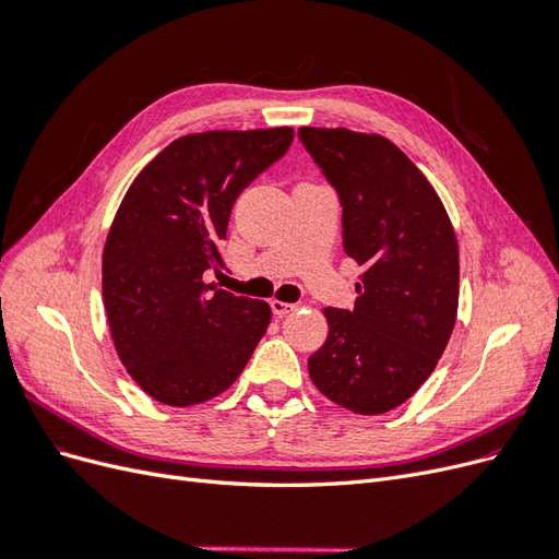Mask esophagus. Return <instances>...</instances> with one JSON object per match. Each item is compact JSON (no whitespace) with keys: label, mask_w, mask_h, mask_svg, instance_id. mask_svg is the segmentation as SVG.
Returning <instances> with one entry per match:
<instances>
[{"label":"esophagus","mask_w":559,"mask_h":559,"mask_svg":"<svg viewBox=\"0 0 559 559\" xmlns=\"http://www.w3.org/2000/svg\"><path fill=\"white\" fill-rule=\"evenodd\" d=\"M270 308H273L275 317H286L296 310L294 302H282V300H270Z\"/></svg>","instance_id":"obj_1"}]
</instances>
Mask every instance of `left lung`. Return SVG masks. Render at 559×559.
<instances>
[{"mask_svg": "<svg viewBox=\"0 0 559 559\" xmlns=\"http://www.w3.org/2000/svg\"><path fill=\"white\" fill-rule=\"evenodd\" d=\"M343 207V247L364 267L352 310L326 308L308 359L314 386L359 415L408 401L445 352L460 302V249L433 186L380 134L300 128Z\"/></svg>", "mask_w": 559, "mask_h": 559, "instance_id": "left-lung-1", "label": "left lung"}]
</instances>
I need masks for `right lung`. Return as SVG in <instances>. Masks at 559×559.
Here are the masks:
<instances>
[{
    "label": "right lung",
    "instance_id": "1",
    "mask_svg": "<svg viewBox=\"0 0 559 559\" xmlns=\"http://www.w3.org/2000/svg\"><path fill=\"white\" fill-rule=\"evenodd\" d=\"M292 142V128L186 134L118 207L103 257L105 308L118 357L156 401L186 408L226 392L263 337L267 302L202 275L224 265L218 242L235 200Z\"/></svg>",
    "mask_w": 559,
    "mask_h": 559
}]
</instances>
